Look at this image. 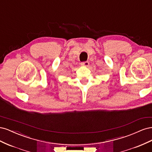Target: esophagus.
Masks as SVG:
<instances>
[{
	"instance_id": "1",
	"label": "esophagus",
	"mask_w": 152,
	"mask_h": 152,
	"mask_svg": "<svg viewBox=\"0 0 152 152\" xmlns=\"http://www.w3.org/2000/svg\"><path fill=\"white\" fill-rule=\"evenodd\" d=\"M80 65L82 66H86H86H88V65H89V63L88 61H84V62H82L80 63Z\"/></svg>"
}]
</instances>
